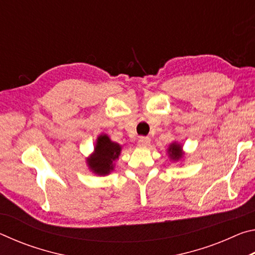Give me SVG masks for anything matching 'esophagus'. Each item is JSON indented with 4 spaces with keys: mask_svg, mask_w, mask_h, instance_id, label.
Here are the masks:
<instances>
[{
    "mask_svg": "<svg viewBox=\"0 0 255 255\" xmlns=\"http://www.w3.org/2000/svg\"><path fill=\"white\" fill-rule=\"evenodd\" d=\"M150 144V138L149 137H144L141 136L138 138V145L141 146V147H147Z\"/></svg>",
    "mask_w": 255,
    "mask_h": 255,
    "instance_id": "obj_1",
    "label": "esophagus"
}]
</instances>
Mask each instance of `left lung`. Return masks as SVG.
Here are the masks:
<instances>
[{
	"label": "left lung",
	"instance_id": "1",
	"mask_svg": "<svg viewBox=\"0 0 255 255\" xmlns=\"http://www.w3.org/2000/svg\"><path fill=\"white\" fill-rule=\"evenodd\" d=\"M167 153H169V156L173 161H179L183 157V152H182V146L178 143H172L169 148H167Z\"/></svg>",
	"mask_w": 255,
	"mask_h": 255
}]
</instances>
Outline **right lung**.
Listing matches in <instances>:
<instances>
[{"mask_svg":"<svg viewBox=\"0 0 255 255\" xmlns=\"http://www.w3.org/2000/svg\"><path fill=\"white\" fill-rule=\"evenodd\" d=\"M120 152L122 146L111 141L107 135H100L97 139L94 153L86 159L89 169L98 175L109 174L114 170V162L119 158Z\"/></svg>","mask_w":255,"mask_h":255,"instance_id":"1","label":"right lung"}]
</instances>
